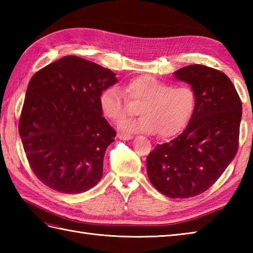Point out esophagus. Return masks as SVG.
Returning <instances> with one entry per match:
<instances>
[{
    "mask_svg": "<svg viewBox=\"0 0 253 253\" xmlns=\"http://www.w3.org/2000/svg\"><path fill=\"white\" fill-rule=\"evenodd\" d=\"M118 139H121V140H130L133 137L131 135H125V133H118L117 135Z\"/></svg>",
    "mask_w": 253,
    "mask_h": 253,
    "instance_id": "obj_1",
    "label": "esophagus"
}]
</instances>
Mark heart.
I'll list each match as a JSON object with an SVG mask.
<instances>
[{"mask_svg":"<svg viewBox=\"0 0 253 253\" xmlns=\"http://www.w3.org/2000/svg\"><path fill=\"white\" fill-rule=\"evenodd\" d=\"M125 93L130 102L141 103L138 109L141 117L120 124V129L126 132H159L163 138L171 137L186 127L197 105V95L190 85H170L151 75L129 80ZM99 104L102 113L113 122L126 115L128 102L115 85L102 91Z\"/></svg>","mask_w":253,"mask_h":253,"instance_id":"b5f03b06","label":"heart"}]
</instances>
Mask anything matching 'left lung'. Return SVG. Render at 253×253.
Returning a JSON list of instances; mask_svg holds the SVG:
<instances>
[{
  "label": "left lung",
  "mask_w": 253,
  "mask_h": 253,
  "mask_svg": "<svg viewBox=\"0 0 253 253\" xmlns=\"http://www.w3.org/2000/svg\"><path fill=\"white\" fill-rule=\"evenodd\" d=\"M174 77L195 90L196 110L178 137L148 155L147 173L164 196L185 199L208 190L234 160L243 105L230 79L216 69L195 64Z\"/></svg>",
  "instance_id": "1"
}]
</instances>
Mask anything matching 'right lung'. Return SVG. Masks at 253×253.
I'll use <instances>...</instances> for the list:
<instances>
[{"mask_svg": "<svg viewBox=\"0 0 253 253\" xmlns=\"http://www.w3.org/2000/svg\"><path fill=\"white\" fill-rule=\"evenodd\" d=\"M116 83L110 69L74 55L30 79L19 136L32 171L51 189L75 195L101 179L116 131L102 115L99 98Z\"/></svg>", "mask_w": 253, "mask_h": 253, "instance_id": "add662e5", "label": "right lung"}]
</instances>
